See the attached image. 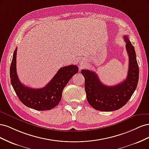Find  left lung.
Here are the masks:
<instances>
[{
	"label": "left lung",
	"mask_w": 149,
	"mask_h": 149,
	"mask_svg": "<svg viewBox=\"0 0 149 149\" xmlns=\"http://www.w3.org/2000/svg\"><path fill=\"white\" fill-rule=\"evenodd\" d=\"M125 48L129 55L127 78L112 86L102 84L97 74L88 70H82L85 79L84 88L88 103L94 109L101 111H113L123 107L136 90L139 81V70L134 46L125 35Z\"/></svg>",
	"instance_id": "left-lung-1"
}]
</instances>
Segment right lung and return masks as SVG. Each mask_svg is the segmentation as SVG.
<instances>
[{"mask_svg":"<svg viewBox=\"0 0 149 149\" xmlns=\"http://www.w3.org/2000/svg\"><path fill=\"white\" fill-rule=\"evenodd\" d=\"M17 49L13 52L10 68V81L20 101L28 107L37 111L50 110L61 101L63 89L73 76L78 72L76 65L63 66L45 87L33 89L25 86L18 78L16 70Z\"/></svg>","mask_w":149,"mask_h":149,"instance_id":"add662e5","label":"right lung"}]
</instances>
